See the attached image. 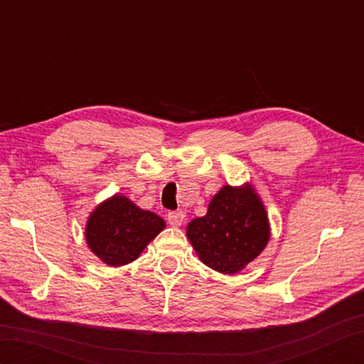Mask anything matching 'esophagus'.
Wrapping results in <instances>:
<instances>
[{
    "label": "esophagus",
    "mask_w": 364,
    "mask_h": 364,
    "mask_svg": "<svg viewBox=\"0 0 364 364\" xmlns=\"http://www.w3.org/2000/svg\"><path fill=\"white\" fill-rule=\"evenodd\" d=\"M167 220L172 227H180L184 220V213L183 211H172L167 214Z\"/></svg>",
    "instance_id": "esophagus-1"
}]
</instances>
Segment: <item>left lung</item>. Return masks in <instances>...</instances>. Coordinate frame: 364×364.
Returning <instances> with one entry per match:
<instances>
[{
  "mask_svg": "<svg viewBox=\"0 0 364 364\" xmlns=\"http://www.w3.org/2000/svg\"><path fill=\"white\" fill-rule=\"evenodd\" d=\"M186 235L203 264L233 275L266 249L270 227L261 198L244 184L223 186L203 218L189 222Z\"/></svg>",
  "mask_w": 364,
  "mask_h": 364,
  "instance_id": "1",
  "label": "left lung"
}]
</instances>
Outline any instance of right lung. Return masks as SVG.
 <instances>
[{
  "mask_svg": "<svg viewBox=\"0 0 364 364\" xmlns=\"http://www.w3.org/2000/svg\"><path fill=\"white\" fill-rule=\"evenodd\" d=\"M166 227L158 214L141 210L125 196L115 194L100 203L86 223L89 249L107 266H125Z\"/></svg>",
  "mask_w": 364,
  "mask_h": 364,
  "instance_id": "1",
  "label": "right lung"
}]
</instances>
